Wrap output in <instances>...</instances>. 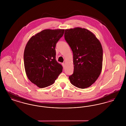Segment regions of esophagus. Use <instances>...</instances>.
Segmentation results:
<instances>
[{"label":"esophagus","instance_id":"obj_1","mask_svg":"<svg viewBox=\"0 0 126 126\" xmlns=\"http://www.w3.org/2000/svg\"><path fill=\"white\" fill-rule=\"evenodd\" d=\"M62 66H63V67H65V64L64 63H62Z\"/></svg>","mask_w":126,"mask_h":126}]
</instances>
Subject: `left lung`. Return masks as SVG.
Listing matches in <instances>:
<instances>
[{"label": "left lung", "instance_id": "obj_1", "mask_svg": "<svg viewBox=\"0 0 126 126\" xmlns=\"http://www.w3.org/2000/svg\"><path fill=\"white\" fill-rule=\"evenodd\" d=\"M64 37L73 53L74 69L69 77L70 83L79 88H88L102 72L101 43L92 32L80 27L66 29Z\"/></svg>", "mask_w": 126, "mask_h": 126}]
</instances>
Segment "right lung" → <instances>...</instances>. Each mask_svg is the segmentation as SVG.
<instances>
[{"mask_svg":"<svg viewBox=\"0 0 126 126\" xmlns=\"http://www.w3.org/2000/svg\"><path fill=\"white\" fill-rule=\"evenodd\" d=\"M64 29H45L32 36L27 43L24 54L26 76L39 88L52 84L62 71L56 60L55 47Z\"/></svg>","mask_w":126,"mask_h":126,"instance_id":"right-lung-1","label":"right lung"}]
</instances>
